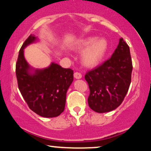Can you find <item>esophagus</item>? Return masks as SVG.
I'll list each match as a JSON object with an SVG mask.
<instances>
[{
	"mask_svg": "<svg viewBox=\"0 0 151 151\" xmlns=\"http://www.w3.org/2000/svg\"><path fill=\"white\" fill-rule=\"evenodd\" d=\"M74 78H75L76 79H81V78H82V75L78 72H76L75 73H74Z\"/></svg>",
	"mask_w": 151,
	"mask_h": 151,
	"instance_id": "34e87169",
	"label": "esophagus"
}]
</instances>
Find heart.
I'll list each match as a JSON object with an SVG mask.
<instances>
[{"instance_id":"obj_1","label":"heart","mask_w":151,"mask_h":151,"mask_svg":"<svg viewBox=\"0 0 151 151\" xmlns=\"http://www.w3.org/2000/svg\"><path fill=\"white\" fill-rule=\"evenodd\" d=\"M71 49L81 51V61L86 68H94L102 63L109 49L108 41L104 38L97 39L96 37H87L76 40Z\"/></svg>"}]
</instances>
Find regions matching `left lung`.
Listing matches in <instances>:
<instances>
[{
  "label": "left lung",
  "mask_w": 151,
  "mask_h": 151,
  "mask_svg": "<svg viewBox=\"0 0 151 151\" xmlns=\"http://www.w3.org/2000/svg\"><path fill=\"white\" fill-rule=\"evenodd\" d=\"M132 68L129 47L120 38L111 57L85 76L90 88L89 107L98 113L116 109L128 92Z\"/></svg>",
  "instance_id": "1"
}]
</instances>
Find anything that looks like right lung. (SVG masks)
Returning a JSON list of instances; mask_svg holds the SVG:
<instances>
[{"label":"right lung","mask_w":151,"mask_h":151,"mask_svg":"<svg viewBox=\"0 0 151 151\" xmlns=\"http://www.w3.org/2000/svg\"><path fill=\"white\" fill-rule=\"evenodd\" d=\"M40 40L29 35L19 51L16 63L18 88L29 109L42 117L59 116L64 110L66 93L73 81V70L52 62L47 68L32 67L24 58V50Z\"/></svg>","instance_id":"right-lung-1"}]
</instances>
